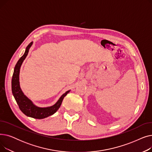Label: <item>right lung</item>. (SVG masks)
<instances>
[{
  "instance_id": "1",
  "label": "right lung",
  "mask_w": 152,
  "mask_h": 152,
  "mask_svg": "<svg viewBox=\"0 0 152 152\" xmlns=\"http://www.w3.org/2000/svg\"><path fill=\"white\" fill-rule=\"evenodd\" d=\"M32 44H33V42H31L27 46L25 53L19 59L15 66L14 72L12 79V91L15 99L16 102H17V104L18 105L20 110L24 114L27 116L36 119H43L52 115L58 110L64 97L66 96L68 93L69 92L70 90L66 91L65 94H63L55 105L45 108L36 107L26 95H24L20 86V69L22 65V63L28 55L29 49Z\"/></svg>"
}]
</instances>
